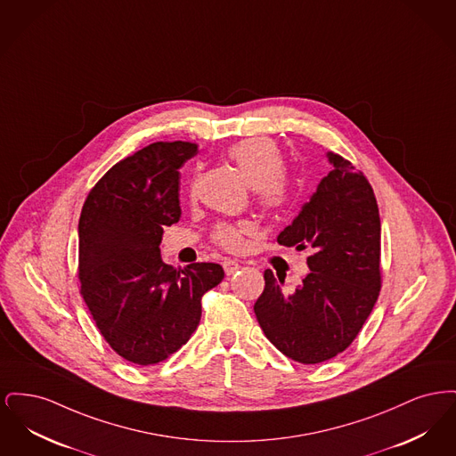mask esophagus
<instances>
[{
	"instance_id": "obj_1",
	"label": "esophagus",
	"mask_w": 456,
	"mask_h": 456,
	"mask_svg": "<svg viewBox=\"0 0 456 456\" xmlns=\"http://www.w3.org/2000/svg\"><path fill=\"white\" fill-rule=\"evenodd\" d=\"M222 266H224V270H225L227 275H234L239 268H240V265H239L238 261L231 260V258H225V260L222 261Z\"/></svg>"
}]
</instances>
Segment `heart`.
Instances as JSON below:
<instances>
[{
	"instance_id": "1",
	"label": "heart",
	"mask_w": 456,
	"mask_h": 456,
	"mask_svg": "<svg viewBox=\"0 0 456 456\" xmlns=\"http://www.w3.org/2000/svg\"><path fill=\"white\" fill-rule=\"evenodd\" d=\"M229 159L244 174L253 186L261 207L270 212L285 208L294 196V184L283 173V157L279 147L268 138H248L229 149ZM256 231L253 222L242 220L238 224H220L214 238L227 249L238 251L244 238Z\"/></svg>"
}]
</instances>
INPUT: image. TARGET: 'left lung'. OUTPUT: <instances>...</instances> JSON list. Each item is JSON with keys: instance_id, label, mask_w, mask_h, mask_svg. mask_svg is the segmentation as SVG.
<instances>
[{"instance_id": "obj_1", "label": "left lung", "mask_w": 456, "mask_h": 456, "mask_svg": "<svg viewBox=\"0 0 456 456\" xmlns=\"http://www.w3.org/2000/svg\"><path fill=\"white\" fill-rule=\"evenodd\" d=\"M331 169L299 216L279 234L283 246L313 248L311 273L292 294L265 272L255 314L266 338L289 359L318 364L344 352L366 323L381 289V222L364 174L328 152Z\"/></svg>"}]
</instances>
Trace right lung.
Returning <instances> with one entry per match:
<instances>
[{
  "label": "right lung",
  "instance_id": "obj_1",
  "mask_svg": "<svg viewBox=\"0 0 456 456\" xmlns=\"http://www.w3.org/2000/svg\"><path fill=\"white\" fill-rule=\"evenodd\" d=\"M196 152L190 142H155L112 166L82 208L80 294L110 348L138 366L190 340L201 296L224 279L217 263L175 270L160 258L164 225L181 217L179 169Z\"/></svg>",
  "mask_w": 456,
  "mask_h": 456
}]
</instances>
